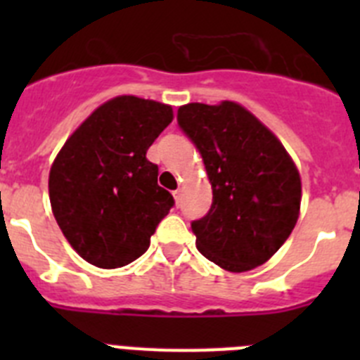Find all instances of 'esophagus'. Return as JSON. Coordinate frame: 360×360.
Masks as SVG:
<instances>
[{"mask_svg":"<svg viewBox=\"0 0 360 360\" xmlns=\"http://www.w3.org/2000/svg\"><path fill=\"white\" fill-rule=\"evenodd\" d=\"M173 196H174V202H176V207H180V205H182V191L180 189L173 191Z\"/></svg>","mask_w":360,"mask_h":360,"instance_id":"1","label":"esophagus"}]
</instances>
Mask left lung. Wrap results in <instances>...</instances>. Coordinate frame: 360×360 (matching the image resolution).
Listing matches in <instances>:
<instances>
[{
	"label": "left lung",
	"instance_id": "left-lung-1",
	"mask_svg": "<svg viewBox=\"0 0 360 360\" xmlns=\"http://www.w3.org/2000/svg\"><path fill=\"white\" fill-rule=\"evenodd\" d=\"M178 126L203 158L212 205L191 229L196 249L229 272L269 262L294 231L301 178L278 136L231 101L178 108Z\"/></svg>",
	"mask_w": 360,
	"mask_h": 360
}]
</instances>
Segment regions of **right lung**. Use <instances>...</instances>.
<instances>
[{"instance_id": "1", "label": "right lung", "mask_w": 360, "mask_h": 360, "mask_svg": "<svg viewBox=\"0 0 360 360\" xmlns=\"http://www.w3.org/2000/svg\"><path fill=\"white\" fill-rule=\"evenodd\" d=\"M173 120V108L120 95L72 133L50 167L52 212L73 250L98 269H117L148 250L174 205L157 184L149 146Z\"/></svg>"}]
</instances>
